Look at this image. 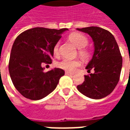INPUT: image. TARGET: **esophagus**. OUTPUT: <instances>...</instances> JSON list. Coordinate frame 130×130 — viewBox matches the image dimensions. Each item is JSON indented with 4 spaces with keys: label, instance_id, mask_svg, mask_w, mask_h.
Segmentation results:
<instances>
[{
    "label": "esophagus",
    "instance_id": "34e87169",
    "mask_svg": "<svg viewBox=\"0 0 130 130\" xmlns=\"http://www.w3.org/2000/svg\"><path fill=\"white\" fill-rule=\"evenodd\" d=\"M65 74H67V75H71V76L74 75L73 73H71V72H65Z\"/></svg>",
    "mask_w": 130,
    "mask_h": 130
}]
</instances>
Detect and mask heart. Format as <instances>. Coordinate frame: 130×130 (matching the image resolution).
Returning a JSON list of instances; mask_svg holds the SVG:
<instances>
[{
  "label": "heart",
  "mask_w": 130,
  "mask_h": 130,
  "mask_svg": "<svg viewBox=\"0 0 130 130\" xmlns=\"http://www.w3.org/2000/svg\"><path fill=\"white\" fill-rule=\"evenodd\" d=\"M68 38L74 45L79 48V54L83 58H87L88 56V54H89L88 51L84 48V47L87 46L88 40L84 35L78 33V32H74L70 35ZM59 42H57L54 45L53 51L55 56H58L59 54ZM57 65L58 68L65 70L68 72H74L76 68L81 65V62L79 60H71L65 58L58 62Z\"/></svg>",
  "instance_id": "heart-1"
}]
</instances>
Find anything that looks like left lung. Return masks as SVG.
I'll use <instances>...</instances> for the list:
<instances>
[{"label": "left lung", "mask_w": 130, "mask_h": 130, "mask_svg": "<svg viewBox=\"0 0 130 130\" xmlns=\"http://www.w3.org/2000/svg\"><path fill=\"white\" fill-rule=\"evenodd\" d=\"M90 35L94 42V54L86 69L95 73L85 75L84 83L77 86L79 92L88 98L99 100L111 93L120 79L123 58L115 37L100 27L76 28Z\"/></svg>", "instance_id": "obj_1"}]
</instances>
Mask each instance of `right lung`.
<instances>
[{"label": "right lung", "instance_id": "add662e5", "mask_svg": "<svg viewBox=\"0 0 130 130\" xmlns=\"http://www.w3.org/2000/svg\"><path fill=\"white\" fill-rule=\"evenodd\" d=\"M68 28L36 27L21 32L14 42L9 72L16 89L26 98L38 100L53 92L65 71L54 68L46 72L43 62L51 63L54 45Z\"/></svg>", "mask_w": 130, "mask_h": 130}]
</instances>
